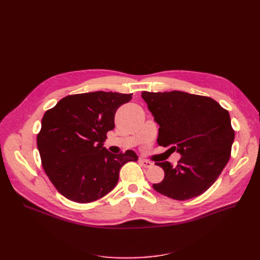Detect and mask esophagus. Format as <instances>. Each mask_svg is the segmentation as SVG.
<instances>
[{"mask_svg": "<svg viewBox=\"0 0 260 260\" xmlns=\"http://www.w3.org/2000/svg\"><path fill=\"white\" fill-rule=\"evenodd\" d=\"M140 163L144 168H152L153 167V163L146 159H140Z\"/></svg>", "mask_w": 260, "mask_h": 260, "instance_id": "34e87169", "label": "esophagus"}]
</instances>
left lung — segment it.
I'll return each mask as SVG.
<instances>
[{
  "mask_svg": "<svg viewBox=\"0 0 260 260\" xmlns=\"http://www.w3.org/2000/svg\"><path fill=\"white\" fill-rule=\"evenodd\" d=\"M141 97L159 124L158 144L181 155L176 167L155 163L165 171V179L154 189L175 200L203 194L231 157L235 132L229 112L210 97L179 90L142 91Z\"/></svg>",
  "mask_w": 260,
  "mask_h": 260,
  "instance_id": "obj_1",
  "label": "left lung"
}]
</instances>
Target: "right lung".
Instances as JSON below:
<instances>
[{"instance_id":"obj_1","label":"right lung","mask_w":260,"mask_h":260,"mask_svg":"<svg viewBox=\"0 0 260 260\" xmlns=\"http://www.w3.org/2000/svg\"><path fill=\"white\" fill-rule=\"evenodd\" d=\"M133 93L93 91L71 94L48 109L37 137L42 167L67 199L88 203L108 194L119 180L120 169L137 161L134 151L112 154L103 146L115 127L117 109Z\"/></svg>"}]
</instances>
